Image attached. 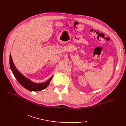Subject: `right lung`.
<instances>
[{
  "label": "right lung",
  "instance_id": "1",
  "mask_svg": "<svg viewBox=\"0 0 126 126\" xmlns=\"http://www.w3.org/2000/svg\"><path fill=\"white\" fill-rule=\"evenodd\" d=\"M10 64L13 74L14 75L15 78L18 80L19 83L25 88V89L29 91H40L45 89L49 85L50 82L51 80L52 76L47 80V81L41 83H36L32 82L31 80L26 78V77L21 74L16 68L13 64L11 55H10Z\"/></svg>",
  "mask_w": 126,
  "mask_h": 126
}]
</instances>
